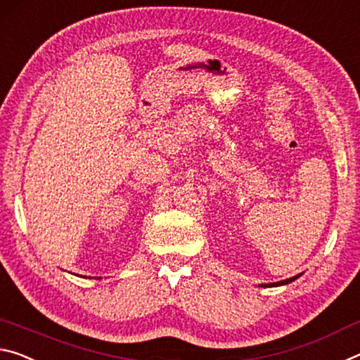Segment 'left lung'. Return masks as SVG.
Wrapping results in <instances>:
<instances>
[{
  "mask_svg": "<svg viewBox=\"0 0 360 360\" xmlns=\"http://www.w3.org/2000/svg\"><path fill=\"white\" fill-rule=\"evenodd\" d=\"M303 274V273H302ZM302 274H297V276H293V278H290V279H285V281H279V282H273V284H260V287H279V285H287V284H290V282H293L295 279H298L300 276Z\"/></svg>",
  "mask_w": 360,
  "mask_h": 360,
  "instance_id": "left-lung-1",
  "label": "left lung"
}]
</instances>
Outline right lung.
Returning a JSON list of instances; mask_svg holds the SVG:
<instances>
[{"instance_id":"1","label":"right lung","mask_w":360,"mask_h":360,"mask_svg":"<svg viewBox=\"0 0 360 360\" xmlns=\"http://www.w3.org/2000/svg\"><path fill=\"white\" fill-rule=\"evenodd\" d=\"M97 279H102V278H97Z\"/></svg>"}]
</instances>
